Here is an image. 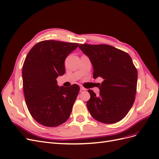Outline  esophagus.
Returning <instances> with one entry per match:
<instances>
[{"mask_svg": "<svg viewBox=\"0 0 159 159\" xmlns=\"http://www.w3.org/2000/svg\"><path fill=\"white\" fill-rule=\"evenodd\" d=\"M80 89H81V91H85V90H86L87 89H85V88L82 87V86H81V87H80Z\"/></svg>", "mask_w": 159, "mask_h": 159, "instance_id": "obj_1", "label": "esophagus"}]
</instances>
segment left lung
<instances>
[{"label": "left lung", "mask_w": 159, "mask_h": 159, "mask_svg": "<svg viewBox=\"0 0 159 159\" xmlns=\"http://www.w3.org/2000/svg\"><path fill=\"white\" fill-rule=\"evenodd\" d=\"M93 67V78H103L99 95L92 90L87 107L91 116L105 124L119 122L126 116L135 99L137 70L127 53L107 44H80Z\"/></svg>", "instance_id": "1"}]
</instances>
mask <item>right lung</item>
<instances>
[{
	"mask_svg": "<svg viewBox=\"0 0 159 159\" xmlns=\"http://www.w3.org/2000/svg\"><path fill=\"white\" fill-rule=\"evenodd\" d=\"M78 43L44 40L28 52L22 68L23 89L27 107L34 120L46 127H57L70 116L80 86L57 85L65 74L64 61Z\"/></svg>",
	"mask_w": 159,
	"mask_h": 159,
	"instance_id": "obj_1",
	"label": "right lung"
}]
</instances>
